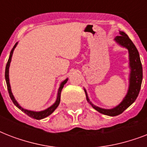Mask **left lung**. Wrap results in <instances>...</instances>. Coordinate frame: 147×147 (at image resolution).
<instances>
[{
  "label": "left lung",
  "instance_id": "left-lung-1",
  "mask_svg": "<svg viewBox=\"0 0 147 147\" xmlns=\"http://www.w3.org/2000/svg\"><path fill=\"white\" fill-rule=\"evenodd\" d=\"M120 36H117L115 37L114 40L116 41L121 47H125L128 49L129 52V60H130V85L128 88L127 93L126 94L125 98L123 100L112 109H104L99 107H97L94 105L89 100V98L88 97L86 90L85 89V94L87 100L89 104L92 105L93 108L98 111L99 113L108 116H117L123 113L128 107H130L133 103L137 99L138 94H139L140 90L141 88L142 80H143V68L140 59L139 52L135 47V45L133 43L128 36L124 32L120 31Z\"/></svg>",
  "mask_w": 147,
  "mask_h": 147
}]
</instances>
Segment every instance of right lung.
Segmentation results:
<instances>
[{
  "label": "right lung",
  "instance_id": "right-lung-1",
  "mask_svg": "<svg viewBox=\"0 0 147 147\" xmlns=\"http://www.w3.org/2000/svg\"><path fill=\"white\" fill-rule=\"evenodd\" d=\"M17 45V42L14 45V47H13L12 50L10 51V56H9V59H8L7 63V65H6V69H5V79H6V83H7V90L8 92H9V95L10 97V99L12 100L13 103L16 106H17L20 110H21L22 111H24L26 114H27L28 116H30V117H33L34 119H36V120H41V119H43L45 117H47L49 115H50L52 113H53L54 111H55L57 107L59 106L60 103V96H61V92H62V89L63 88V86L65 83L67 82L68 81V78H66L65 80H64L61 83V85L59 86V91H58V94H57V98H56V100L55 102L53 104L51 107H48L47 109L44 110V111H29V110H26L23 108V107L20 106V105L17 103V101L15 100L14 97L13 95L12 92H11V88H10V80H9V67H10V62H11V58H12L13 53V50L16 48Z\"/></svg>",
  "mask_w": 147,
  "mask_h": 147
}]
</instances>
